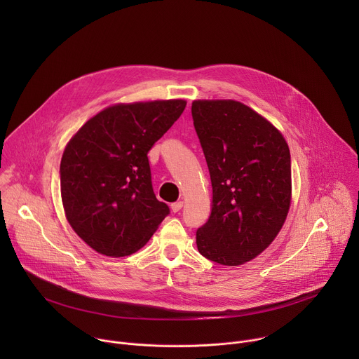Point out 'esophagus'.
<instances>
[{
	"label": "esophagus",
	"instance_id": "obj_1",
	"mask_svg": "<svg viewBox=\"0 0 359 359\" xmlns=\"http://www.w3.org/2000/svg\"><path fill=\"white\" fill-rule=\"evenodd\" d=\"M182 208H183V201H182V200L172 203V210H173L175 213H177L179 210H182Z\"/></svg>",
	"mask_w": 359,
	"mask_h": 359
}]
</instances>
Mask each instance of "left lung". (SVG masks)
<instances>
[{"label": "left lung", "instance_id": "8db88e82", "mask_svg": "<svg viewBox=\"0 0 359 359\" xmlns=\"http://www.w3.org/2000/svg\"><path fill=\"white\" fill-rule=\"evenodd\" d=\"M191 115L213 187L212 215L196 231L197 250L222 266L245 264L285 223L288 144L270 121L234 99L193 100Z\"/></svg>", "mask_w": 359, "mask_h": 359}]
</instances>
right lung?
<instances>
[{
    "label": "right lung",
    "mask_w": 359,
    "mask_h": 359,
    "mask_svg": "<svg viewBox=\"0 0 359 359\" xmlns=\"http://www.w3.org/2000/svg\"><path fill=\"white\" fill-rule=\"evenodd\" d=\"M184 99L116 104L69 139L61 159V198L72 230L95 251L125 257L169 215L153 193L147 153L183 114Z\"/></svg>",
    "instance_id": "add662e5"
}]
</instances>
